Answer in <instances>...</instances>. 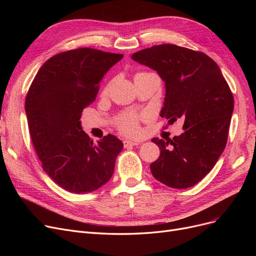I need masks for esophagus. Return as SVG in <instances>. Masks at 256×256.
Wrapping results in <instances>:
<instances>
[{"label":"esophagus","instance_id":"1","mask_svg":"<svg viewBox=\"0 0 256 256\" xmlns=\"http://www.w3.org/2000/svg\"><path fill=\"white\" fill-rule=\"evenodd\" d=\"M141 143L139 141H130V140H124V147H128V146H137V145H140Z\"/></svg>","mask_w":256,"mask_h":256}]
</instances>
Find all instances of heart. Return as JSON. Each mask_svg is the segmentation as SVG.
<instances>
[{"instance_id": "heart-1", "label": "heart", "mask_w": 256, "mask_h": 256, "mask_svg": "<svg viewBox=\"0 0 256 256\" xmlns=\"http://www.w3.org/2000/svg\"><path fill=\"white\" fill-rule=\"evenodd\" d=\"M119 126L121 130L128 134V135H136V134L139 132L138 117L134 114L124 115L120 119Z\"/></svg>"}]
</instances>
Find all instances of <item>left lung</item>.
Masks as SVG:
<instances>
[{"instance_id": "left-lung-1", "label": "left lung", "mask_w": 256, "mask_h": 256, "mask_svg": "<svg viewBox=\"0 0 256 256\" xmlns=\"http://www.w3.org/2000/svg\"><path fill=\"white\" fill-rule=\"evenodd\" d=\"M132 59L156 70L165 83L160 117L172 124L184 120V132L166 141L154 138L160 150L150 164L156 180L186 189L216 165L228 137L234 96L219 66L201 52L160 44L134 52Z\"/></svg>"}]
</instances>
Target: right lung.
I'll return each instance as SVG.
<instances>
[{
  "label": "right lung",
  "mask_w": 256,
  "mask_h": 256,
  "mask_svg": "<svg viewBox=\"0 0 256 256\" xmlns=\"http://www.w3.org/2000/svg\"><path fill=\"white\" fill-rule=\"evenodd\" d=\"M122 58L89 48L58 54L40 67L26 94L24 110L37 156L44 172L66 191L90 193L113 176L124 143L110 134L94 143L80 119L104 76Z\"/></svg>",
  "instance_id": "obj_1"
}]
</instances>
